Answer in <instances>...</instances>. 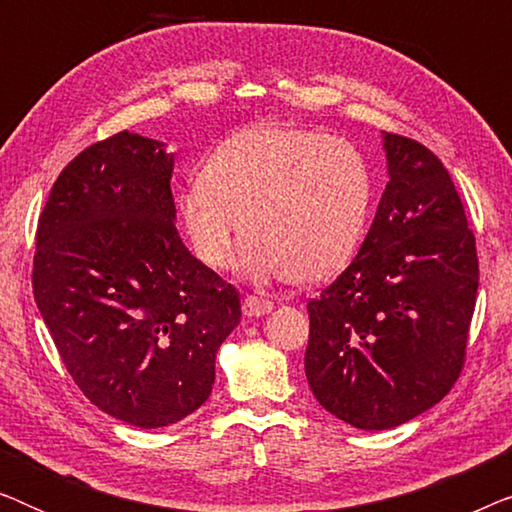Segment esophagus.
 <instances>
[{"mask_svg": "<svg viewBox=\"0 0 512 512\" xmlns=\"http://www.w3.org/2000/svg\"><path fill=\"white\" fill-rule=\"evenodd\" d=\"M272 307H275V303L268 298L247 296L242 303V312H244V317H263V314H268Z\"/></svg>", "mask_w": 512, "mask_h": 512, "instance_id": "1", "label": "esophagus"}]
</instances>
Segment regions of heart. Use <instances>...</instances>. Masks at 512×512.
Instances as JSON below:
<instances>
[{"label": "heart", "instance_id": "heart-1", "mask_svg": "<svg viewBox=\"0 0 512 512\" xmlns=\"http://www.w3.org/2000/svg\"><path fill=\"white\" fill-rule=\"evenodd\" d=\"M373 193L368 160L349 139L258 125L216 146L181 195V216L205 268H226L247 233L242 265L251 277L312 284L359 251Z\"/></svg>", "mask_w": 512, "mask_h": 512}]
</instances>
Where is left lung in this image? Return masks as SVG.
I'll return each mask as SVG.
<instances>
[{
  "mask_svg": "<svg viewBox=\"0 0 512 512\" xmlns=\"http://www.w3.org/2000/svg\"><path fill=\"white\" fill-rule=\"evenodd\" d=\"M389 181L359 254L307 303L305 375L342 422L384 431L459 380L478 296V251L436 153L384 132Z\"/></svg>",
  "mask_w": 512,
  "mask_h": 512,
  "instance_id": "8db88e82",
  "label": "left lung"
}]
</instances>
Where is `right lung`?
Returning a JSON list of instances; mask_svg holds the SVG:
<instances>
[{"instance_id":"1","label":"right lung","mask_w":512,"mask_h":512,"mask_svg":"<svg viewBox=\"0 0 512 512\" xmlns=\"http://www.w3.org/2000/svg\"><path fill=\"white\" fill-rule=\"evenodd\" d=\"M163 142L118 132L83 149L39 216L32 291L76 387L139 429L207 401L240 293L181 242Z\"/></svg>"}]
</instances>
